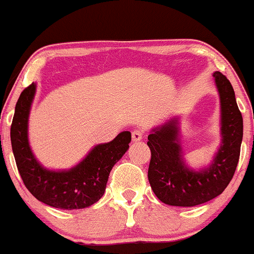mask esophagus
Masks as SVG:
<instances>
[{
  "mask_svg": "<svg viewBox=\"0 0 254 254\" xmlns=\"http://www.w3.org/2000/svg\"><path fill=\"white\" fill-rule=\"evenodd\" d=\"M142 138H143V131L139 130V129H136L132 131V141L133 142L141 141Z\"/></svg>",
  "mask_w": 254,
  "mask_h": 254,
  "instance_id": "34e87169",
  "label": "esophagus"
}]
</instances>
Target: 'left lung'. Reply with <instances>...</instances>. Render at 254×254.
<instances>
[{
  "mask_svg": "<svg viewBox=\"0 0 254 254\" xmlns=\"http://www.w3.org/2000/svg\"><path fill=\"white\" fill-rule=\"evenodd\" d=\"M212 76L220 95L221 143L210 165L197 171L185 164L178 117L154 127L148 136L151 151L148 180L156 197L168 205L194 206L214 199L228 186L237 170L243 116L228 78L220 71Z\"/></svg>",
  "mask_w": 254,
  "mask_h": 254,
  "instance_id": "8db88e82",
  "label": "left lung"
}]
</instances>
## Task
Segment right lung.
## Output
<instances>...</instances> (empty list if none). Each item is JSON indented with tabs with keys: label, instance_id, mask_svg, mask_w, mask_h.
Listing matches in <instances>:
<instances>
[{
	"label": "right lung",
	"instance_id": "add662e5",
	"mask_svg": "<svg viewBox=\"0 0 254 254\" xmlns=\"http://www.w3.org/2000/svg\"><path fill=\"white\" fill-rule=\"evenodd\" d=\"M36 89L37 84L32 83L22 90L10 127L11 148L22 182L38 200L54 208H88L104 196L111 170L129 149L130 131L95 145L69 170H49L36 159L28 142V117Z\"/></svg>",
	"mask_w": 254,
	"mask_h": 254
}]
</instances>
